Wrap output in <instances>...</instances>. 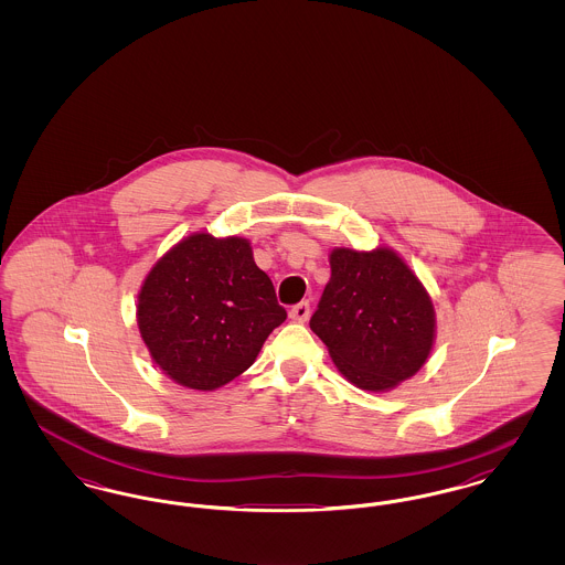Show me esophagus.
<instances>
[{"instance_id":"1","label":"esophagus","mask_w":565,"mask_h":565,"mask_svg":"<svg viewBox=\"0 0 565 565\" xmlns=\"http://www.w3.org/2000/svg\"><path fill=\"white\" fill-rule=\"evenodd\" d=\"M290 320H295V322L300 323L309 320V302H307V300L298 302V305H295V307L290 309Z\"/></svg>"}]
</instances>
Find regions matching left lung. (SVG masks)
Instances as JSON below:
<instances>
[{"label": "left lung", "mask_w": 565, "mask_h": 565, "mask_svg": "<svg viewBox=\"0 0 565 565\" xmlns=\"http://www.w3.org/2000/svg\"><path fill=\"white\" fill-rule=\"evenodd\" d=\"M311 330L350 383L390 392L417 375L436 339V311L419 277L387 245L334 247Z\"/></svg>", "instance_id": "obj_1"}]
</instances>
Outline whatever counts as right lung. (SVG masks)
Listing matches in <instances>:
<instances>
[{
  "mask_svg": "<svg viewBox=\"0 0 565 565\" xmlns=\"http://www.w3.org/2000/svg\"><path fill=\"white\" fill-rule=\"evenodd\" d=\"M284 320L252 243L205 231L167 249L137 295V328L150 358L196 392H214L245 373Z\"/></svg>",
  "mask_w": 565,
  "mask_h": 565,
  "instance_id": "right-lung-1",
  "label": "right lung"
}]
</instances>
